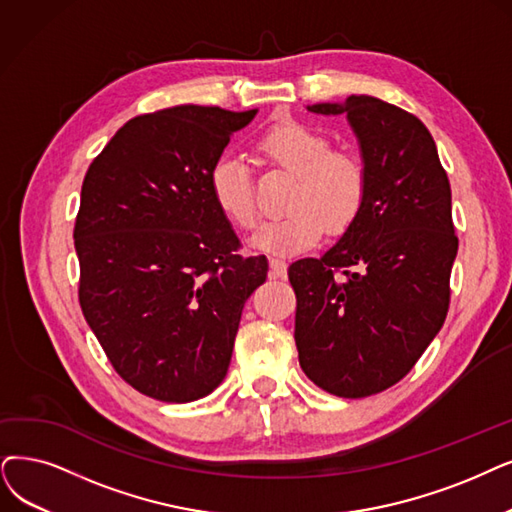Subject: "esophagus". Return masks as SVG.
Wrapping results in <instances>:
<instances>
[{
  "mask_svg": "<svg viewBox=\"0 0 512 512\" xmlns=\"http://www.w3.org/2000/svg\"><path fill=\"white\" fill-rule=\"evenodd\" d=\"M285 273H288V262H285L279 256H273L271 258V277L273 279H283Z\"/></svg>",
  "mask_w": 512,
  "mask_h": 512,
  "instance_id": "obj_1",
  "label": "esophagus"
}]
</instances>
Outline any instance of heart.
<instances>
[{
	"instance_id": "1",
	"label": "heart",
	"mask_w": 512,
	"mask_h": 512,
	"mask_svg": "<svg viewBox=\"0 0 512 512\" xmlns=\"http://www.w3.org/2000/svg\"><path fill=\"white\" fill-rule=\"evenodd\" d=\"M258 149L275 166L294 174L285 197V214L262 222L252 237L260 250L290 254L313 245L323 229L342 233L363 210L367 170L359 155L334 151L325 134L281 121L262 134ZM210 193L218 210L239 229L258 220L252 176L245 161L233 153L220 155L210 170Z\"/></svg>"
}]
</instances>
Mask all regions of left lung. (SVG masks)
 I'll return each instance as SVG.
<instances>
[{"mask_svg": "<svg viewBox=\"0 0 512 512\" xmlns=\"http://www.w3.org/2000/svg\"><path fill=\"white\" fill-rule=\"evenodd\" d=\"M313 113H346L367 170L363 210L319 258L290 264L302 372L344 399L397 384L449 309L458 254L452 189L422 121L374 96Z\"/></svg>", "mask_w": 512, "mask_h": 512, "instance_id": "left-lung-1", "label": "left lung"}]
</instances>
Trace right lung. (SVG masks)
Returning <instances> with one entry per match:
<instances>
[{
    "instance_id": "obj_1",
    "label": "right lung",
    "mask_w": 512,
    "mask_h": 512,
    "mask_svg": "<svg viewBox=\"0 0 512 512\" xmlns=\"http://www.w3.org/2000/svg\"><path fill=\"white\" fill-rule=\"evenodd\" d=\"M252 111L130 119L90 163L75 218L79 304L115 372L166 403L224 380L245 300L267 279L212 199L210 170Z\"/></svg>"
}]
</instances>
